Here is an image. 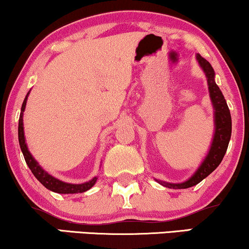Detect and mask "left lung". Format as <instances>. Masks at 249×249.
I'll list each match as a JSON object with an SVG mask.
<instances>
[{"instance_id": "obj_1", "label": "left lung", "mask_w": 249, "mask_h": 249, "mask_svg": "<svg viewBox=\"0 0 249 249\" xmlns=\"http://www.w3.org/2000/svg\"><path fill=\"white\" fill-rule=\"evenodd\" d=\"M197 61L202 70L204 71L206 79H208L209 92L212 106L214 109V136L212 139L210 151L206 155L204 161L200 163L198 169L189 179L182 183H167V182L157 181L164 187L173 188V189H187V188L194 187L203 181L206 176H209L213 170L219 166L224 155H225L229 142L232 133V119H231V112L227 103L224 98L223 92L220 91L219 87L214 81V71L210 65L200 54L196 55Z\"/></svg>"}]
</instances>
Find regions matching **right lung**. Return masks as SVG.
<instances>
[{
    "instance_id": "obj_1",
    "label": "right lung",
    "mask_w": 249,
    "mask_h": 249,
    "mask_svg": "<svg viewBox=\"0 0 249 249\" xmlns=\"http://www.w3.org/2000/svg\"><path fill=\"white\" fill-rule=\"evenodd\" d=\"M30 92V91H29ZM28 95L24 98V102L22 104V109H20V115H19V121H18V142L20 149H22L24 159H25V162L29 166V168L31 169V172L36 176V178L44 185L46 189L51 191H54L58 194H77V193H85V191L89 190L96 183L97 178H94L89 182H85L82 184H71V183H66V182L60 181V179L53 178L52 175H50L49 173H46L45 170L39 166V163L35 160V158L32 157L31 153L29 152L28 146L25 142V137H24V127H23V112L25 110L26 106V100H28Z\"/></svg>"
}]
</instances>
